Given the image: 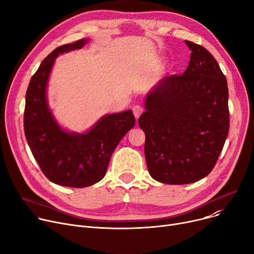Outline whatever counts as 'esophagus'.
I'll return each mask as SVG.
<instances>
[{"label":"esophagus","mask_w":254,"mask_h":254,"mask_svg":"<svg viewBox=\"0 0 254 254\" xmlns=\"http://www.w3.org/2000/svg\"><path fill=\"white\" fill-rule=\"evenodd\" d=\"M144 111H145L144 110V107L141 106V105H135L134 107H132V113H134V115H135V117L137 119L142 115V113Z\"/></svg>","instance_id":"obj_1"}]
</instances>
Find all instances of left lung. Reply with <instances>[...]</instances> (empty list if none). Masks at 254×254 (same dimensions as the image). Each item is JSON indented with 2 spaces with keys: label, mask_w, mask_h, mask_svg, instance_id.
Returning <instances> with one entry per match:
<instances>
[{
  "label": "left lung",
  "mask_w": 254,
  "mask_h": 254,
  "mask_svg": "<svg viewBox=\"0 0 254 254\" xmlns=\"http://www.w3.org/2000/svg\"><path fill=\"white\" fill-rule=\"evenodd\" d=\"M185 43L191 50L189 66L152 89L138 122L149 174L167 184L206 177L230 128L228 82L218 63L202 45Z\"/></svg>",
  "instance_id": "obj_1"
}]
</instances>
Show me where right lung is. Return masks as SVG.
I'll return each instance as SVG.
<instances>
[{
    "label": "right lung",
    "mask_w": 254,
    "mask_h": 254,
    "mask_svg": "<svg viewBox=\"0 0 254 254\" xmlns=\"http://www.w3.org/2000/svg\"><path fill=\"white\" fill-rule=\"evenodd\" d=\"M87 40L56 48L32 76L25 93L24 135L43 174L51 182L86 188L102 180L116 146L135 126L130 110L103 117L87 134H70L53 119L46 102V85L56 58L80 49Z\"/></svg>",
    "instance_id": "1"
}]
</instances>
